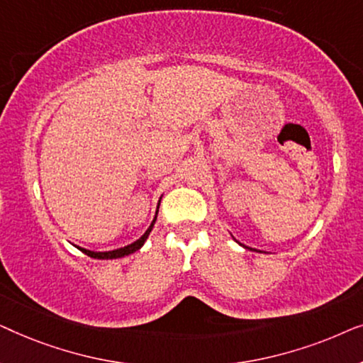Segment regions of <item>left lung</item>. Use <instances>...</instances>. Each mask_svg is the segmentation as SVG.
Here are the masks:
<instances>
[{"label": "left lung", "mask_w": 363, "mask_h": 363, "mask_svg": "<svg viewBox=\"0 0 363 363\" xmlns=\"http://www.w3.org/2000/svg\"><path fill=\"white\" fill-rule=\"evenodd\" d=\"M240 245H241V242H240ZM242 247H246V250H251V251H256V250H252V247H247V246H245V245H241Z\"/></svg>", "instance_id": "left-lung-1"}]
</instances>
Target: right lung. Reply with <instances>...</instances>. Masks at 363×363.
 Wrapping results in <instances>:
<instances>
[{"instance_id":"obj_1","label":"right lung","mask_w":363,"mask_h":363,"mask_svg":"<svg viewBox=\"0 0 363 363\" xmlns=\"http://www.w3.org/2000/svg\"><path fill=\"white\" fill-rule=\"evenodd\" d=\"M158 208H160V201H158V205H157V213H155V218H153V221H152V225L148 226V230L143 233V235L138 238L137 241H133L132 245H127V246H123V247H118V250H113V251H91V250H84V247H79L77 246V250H81L84 255H87V256H91V257H94V259H117V257H123V256H128V255H132V252H135V251H138L140 250V247L143 246V242L147 241V238H148V235H150V231H152V228H153V225H155V221H157V215H158Z\"/></svg>"}]
</instances>
